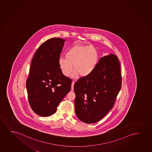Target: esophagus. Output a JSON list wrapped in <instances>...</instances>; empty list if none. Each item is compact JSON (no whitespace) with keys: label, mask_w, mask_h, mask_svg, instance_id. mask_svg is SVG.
I'll return each mask as SVG.
<instances>
[{"label":"esophagus","mask_w":152,"mask_h":152,"mask_svg":"<svg viewBox=\"0 0 152 152\" xmlns=\"http://www.w3.org/2000/svg\"><path fill=\"white\" fill-rule=\"evenodd\" d=\"M74 83H75V81H72V88H71V90H74Z\"/></svg>","instance_id":"1"}]
</instances>
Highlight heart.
Returning a JSON list of instances; mask_svg holds the SVG:
<instances>
[{
	"label": "heart",
	"instance_id": "obj_1",
	"mask_svg": "<svg viewBox=\"0 0 152 152\" xmlns=\"http://www.w3.org/2000/svg\"><path fill=\"white\" fill-rule=\"evenodd\" d=\"M98 61L99 54L96 48L91 46L76 45L67 51L65 58H60L58 62L63 74L65 76H70L74 68L75 75L86 77L94 71Z\"/></svg>",
	"mask_w": 152,
	"mask_h": 152
}]
</instances>
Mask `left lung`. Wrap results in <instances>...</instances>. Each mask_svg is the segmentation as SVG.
Masks as SVG:
<instances>
[{
	"mask_svg": "<svg viewBox=\"0 0 152 152\" xmlns=\"http://www.w3.org/2000/svg\"><path fill=\"white\" fill-rule=\"evenodd\" d=\"M121 87V65L113 54L100 58L89 75L74 85L75 113L83 123L102 119L112 108Z\"/></svg>",
	"mask_w": 152,
	"mask_h": 152,
	"instance_id": "1",
	"label": "left lung"
}]
</instances>
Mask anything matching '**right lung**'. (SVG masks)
Returning <instances> with one entry per match:
<instances>
[{
	"label": "right lung",
	"instance_id": "right-lung-1",
	"mask_svg": "<svg viewBox=\"0 0 152 152\" xmlns=\"http://www.w3.org/2000/svg\"><path fill=\"white\" fill-rule=\"evenodd\" d=\"M65 40L53 38L39 46L34 55L26 80L28 99L32 110L42 117L56 112L70 91L72 79L63 74L58 59Z\"/></svg>",
	"mask_w": 152,
	"mask_h": 152
}]
</instances>
